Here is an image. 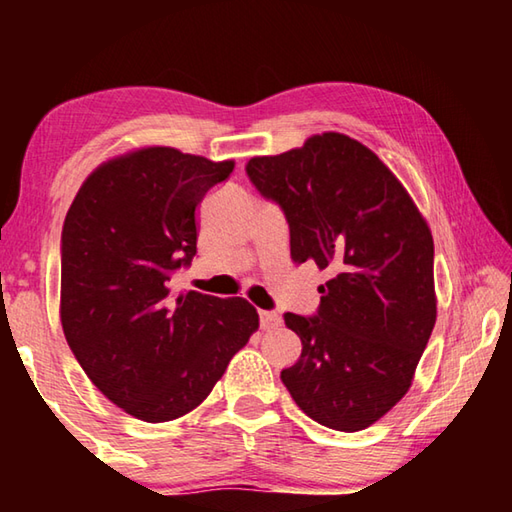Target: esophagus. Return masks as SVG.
<instances>
[{"instance_id": "esophagus-1", "label": "esophagus", "mask_w": 512, "mask_h": 512, "mask_svg": "<svg viewBox=\"0 0 512 512\" xmlns=\"http://www.w3.org/2000/svg\"><path fill=\"white\" fill-rule=\"evenodd\" d=\"M259 325H262V329H275L280 325V316L275 311H259Z\"/></svg>"}]
</instances>
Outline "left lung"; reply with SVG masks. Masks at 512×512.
<instances>
[{
  "label": "left lung",
  "instance_id": "8db88e82",
  "mask_svg": "<svg viewBox=\"0 0 512 512\" xmlns=\"http://www.w3.org/2000/svg\"><path fill=\"white\" fill-rule=\"evenodd\" d=\"M282 207L291 259L327 271L314 316L287 311L302 341L282 384L311 420L361 431L409 391L436 325L433 237L393 171L341 133L246 164Z\"/></svg>",
  "mask_w": 512,
  "mask_h": 512
}]
</instances>
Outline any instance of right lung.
Listing matches in <instances>:
<instances>
[{
	"label": "right lung",
	"mask_w": 512,
	"mask_h": 512,
	"mask_svg": "<svg viewBox=\"0 0 512 512\" xmlns=\"http://www.w3.org/2000/svg\"><path fill=\"white\" fill-rule=\"evenodd\" d=\"M232 169V160L146 146L94 169L65 216L67 345L92 384L137 420L196 409L259 327L244 298L171 293V275L196 255V207Z\"/></svg>",
	"instance_id": "right-lung-1"
}]
</instances>
